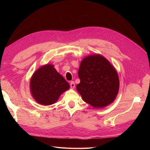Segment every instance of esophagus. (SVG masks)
I'll use <instances>...</instances> for the list:
<instances>
[{
  "mask_svg": "<svg viewBox=\"0 0 150 150\" xmlns=\"http://www.w3.org/2000/svg\"><path fill=\"white\" fill-rule=\"evenodd\" d=\"M70 86L71 89H74L75 88V84L74 82H71L70 84Z\"/></svg>",
  "mask_w": 150,
  "mask_h": 150,
  "instance_id": "obj_1",
  "label": "esophagus"
}]
</instances>
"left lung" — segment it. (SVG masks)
<instances>
[{
	"mask_svg": "<svg viewBox=\"0 0 150 150\" xmlns=\"http://www.w3.org/2000/svg\"><path fill=\"white\" fill-rule=\"evenodd\" d=\"M80 83L76 89L83 100L94 108H103L115 100L120 89L118 74L101 54L85 57L78 71Z\"/></svg>",
	"mask_w": 150,
	"mask_h": 150,
	"instance_id": "8db88e82",
	"label": "left lung"
}]
</instances>
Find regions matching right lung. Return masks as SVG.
I'll return each instance as SVG.
<instances>
[{"instance_id":"right-lung-1","label":"right lung","mask_w":150,"mask_h":150,"mask_svg":"<svg viewBox=\"0 0 150 150\" xmlns=\"http://www.w3.org/2000/svg\"><path fill=\"white\" fill-rule=\"evenodd\" d=\"M69 87V84L51 64L40 66L30 80L32 96L38 103L44 106L57 102L61 95Z\"/></svg>"}]
</instances>
